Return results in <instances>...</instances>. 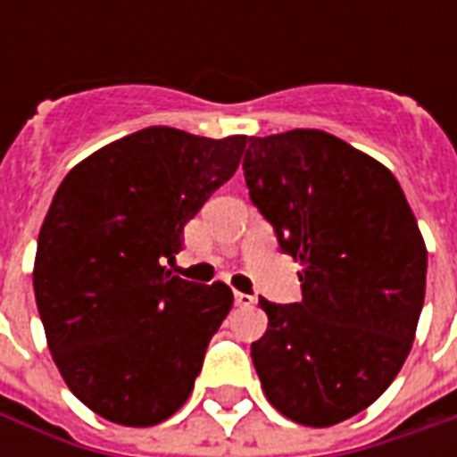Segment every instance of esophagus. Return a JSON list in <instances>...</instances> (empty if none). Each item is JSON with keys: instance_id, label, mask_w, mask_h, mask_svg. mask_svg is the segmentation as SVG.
<instances>
[{"instance_id": "34e87169", "label": "esophagus", "mask_w": 457, "mask_h": 457, "mask_svg": "<svg viewBox=\"0 0 457 457\" xmlns=\"http://www.w3.org/2000/svg\"><path fill=\"white\" fill-rule=\"evenodd\" d=\"M235 303L242 308H249L254 303V296H249V294H242V291H235Z\"/></svg>"}]
</instances>
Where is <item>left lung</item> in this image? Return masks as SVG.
<instances>
[{
    "instance_id": "8db88e82",
    "label": "left lung",
    "mask_w": 457,
    "mask_h": 457,
    "mask_svg": "<svg viewBox=\"0 0 457 457\" xmlns=\"http://www.w3.org/2000/svg\"><path fill=\"white\" fill-rule=\"evenodd\" d=\"M249 198L301 264V301L259 298L252 362L291 421L333 426L367 409L411 350L426 245L392 170L320 129L249 137Z\"/></svg>"
}]
</instances>
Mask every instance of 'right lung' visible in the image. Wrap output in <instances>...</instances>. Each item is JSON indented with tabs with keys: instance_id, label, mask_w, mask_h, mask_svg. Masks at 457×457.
Wrapping results in <instances>:
<instances>
[{
	"instance_id": "1",
	"label": "right lung",
	"mask_w": 457,
	"mask_h": 457,
	"mask_svg": "<svg viewBox=\"0 0 457 457\" xmlns=\"http://www.w3.org/2000/svg\"><path fill=\"white\" fill-rule=\"evenodd\" d=\"M245 146L247 137L146 127L55 190L36 247V306L65 384L107 421L154 426L188 399L232 291L173 277L166 262Z\"/></svg>"
}]
</instances>
